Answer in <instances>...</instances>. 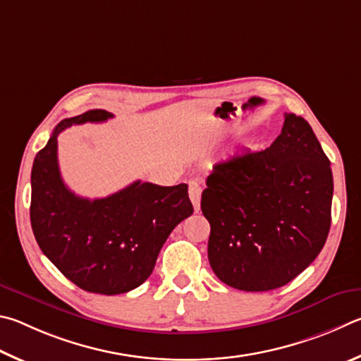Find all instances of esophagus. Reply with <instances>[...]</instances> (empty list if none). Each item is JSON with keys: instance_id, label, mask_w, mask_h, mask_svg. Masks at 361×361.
<instances>
[{"instance_id": "obj_1", "label": "esophagus", "mask_w": 361, "mask_h": 361, "mask_svg": "<svg viewBox=\"0 0 361 361\" xmlns=\"http://www.w3.org/2000/svg\"><path fill=\"white\" fill-rule=\"evenodd\" d=\"M188 197L192 200V204L195 207V211H200V206H201V185H200V180H190L188 182Z\"/></svg>"}]
</instances>
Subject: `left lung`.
Wrapping results in <instances>:
<instances>
[{"mask_svg": "<svg viewBox=\"0 0 361 361\" xmlns=\"http://www.w3.org/2000/svg\"><path fill=\"white\" fill-rule=\"evenodd\" d=\"M201 195L211 224L207 257L220 281L267 292L302 273L324 249L331 225L333 174L305 118L286 114L262 152L214 164Z\"/></svg>", "mask_w": 361, "mask_h": 361, "instance_id": "left-lung-1", "label": "left lung"}]
</instances>
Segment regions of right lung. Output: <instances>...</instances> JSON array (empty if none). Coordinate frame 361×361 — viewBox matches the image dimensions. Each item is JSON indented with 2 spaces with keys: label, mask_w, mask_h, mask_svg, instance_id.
I'll use <instances>...</instances> for the list:
<instances>
[{
  "label": "right lung",
  "mask_w": 361,
  "mask_h": 361,
  "mask_svg": "<svg viewBox=\"0 0 361 361\" xmlns=\"http://www.w3.org/2000/svg\"><path fill=\"white\" fill-rule=\"evenodd\" d=\"M103 109L65 118L36 154L31 169V228L42 254L66 279L90 293L118 295L154 271L164 241L193 214L187 184L133 182L106 198L74 195L61 179L56 136L71 125L106 122Z\"/></svg>",
  "instance_id": "right-lung-1"
}]
</instances>
